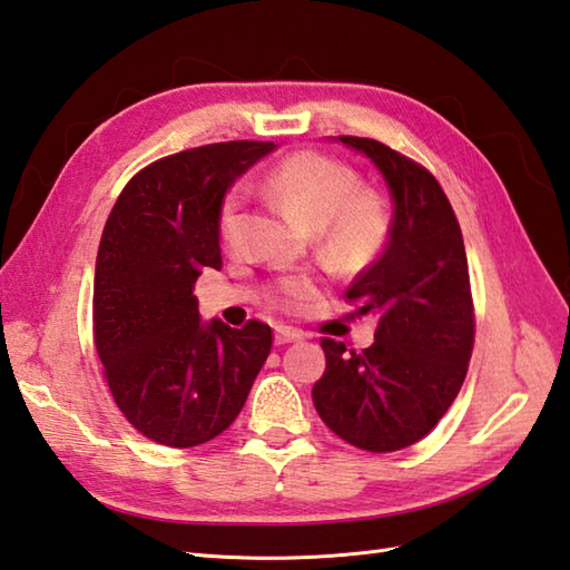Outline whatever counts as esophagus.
<instances>
[{"instance_id":"34e87169","label":"esophagus","mask_w":570,"mask_h":570,"mask_svg":"<svg viewBox=\"0 0 570 570\" xmlns=\"http://www.w3.org/2000/svg\"><path fill=\"white\" fill-rule=\"evenodd\" d=\"M298 341H304V331L288 328V325H276V331H274V343H276V345L298 343Z\"/></svg>"}]
</instances>
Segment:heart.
Returning a JSON list of instances; mask_svg holds the SVG:
<instances>
[{
  "instance_id": "1",
  "label": "heart",
  "mask_w": 570,
  "mask_h": 570,
  "mask_svg": "<svg viewBox=\"0 0 570 570\" xmlns=\"http://www.w3.org/2000/svg\"><path fill=\"white\" fill-rule=\"evenodd\" d=\"M262 188L301 223L318 229L321 252L343 269H362L382 252L392 217L380 190L360 186L350 164L323 151H296L264 176ZM245 220V190L229 188L217 210V237L235 252ZM318 284L308 274L284 276L269 288V301L284 311H301L316 298Z\"/></svg>"
}]
</instances>
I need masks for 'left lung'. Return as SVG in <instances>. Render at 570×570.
Listing matches in <instances>:
<instances>
[{
    "label": "left lung",
    "mask_w": 570,
    "mask_h": 570,
    "mask_svg": "<svg viewBox=\"0 0 570 570\" xmlns=\"http://www.w3.org/2000/svg\"><path fill=\"white\" fill-rule=\"evenodd\" d=\"M377 164L394 198L386 249L345 292L377 318L365 350L323 337L325 372L313 386L318 416L370 453L429 435L465 382L475 345L468 257L458 217L426 166L377 139L337 137Z\"/></svg>",
    "instance_id": "8db88e82"
}]
</instances>
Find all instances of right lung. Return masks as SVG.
<instances>
[{
    "instance_id": "obj_1",
    "label": "right lung",
    "mask_w": 570,
    "mask_h": 570,
    "mask_svg": "<svg viewBox=\"0 0 570 570\" xmlns=\"http://www.w3.org/2000/svg\"><path fill=\"white\" fill-rule=\"evenodd\" d=\"M274 141H220L144 166L107 217L92 286V343L125 419L149 441L193 448L237 419L272 353V328L200 321L193 296L220 269L217 210Z\"/></svg>"
}]
</instances>
